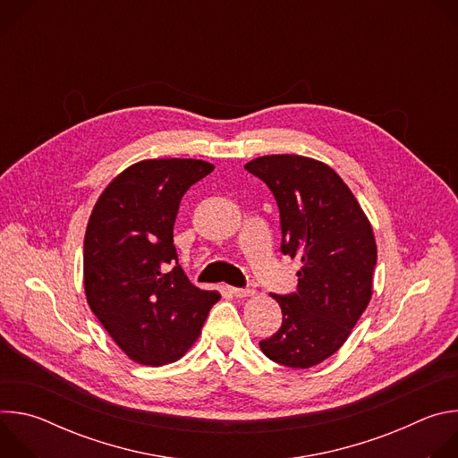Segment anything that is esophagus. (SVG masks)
<instances>
[{
  "instance_id": "esophagus-1",
  "label": "esophagus",
  "mask_w": 458,
  "mask_h": 458,
  "mask_svg": "<svg viewBox=\"0 0 458 458\" xmlns=\"http://www.w3.org/2000/svg\"><path fill=\"white\" fill-rule=\"evenodd\" d=\"M230 292H232L235 297H239V299H242V297H250V295H253V293H255V290H253V288H233V286H230Z\"/></svg>"
}]
</instances>
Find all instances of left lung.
<instances>
[{
    "instance_id": "8db88e82",
    "label": "left lung",
    "mask_w": 458,
    "mask_h": 458,
    "mask_svg": "<svg viewBox=\"0 0 458 458\" xmlns=\"http://www.w3.org/2000/svg\"><path fill=\"white\" fill-rule=\"evenodd\" d=\"M244 168L265 181L281 214V251L299 257L297 292L272 297L283 311L263 353L288 368H311L348 339L371 299L377 244L371 225L346 182L320 161L279 154Z\"/></svg>"
}]
</instances>
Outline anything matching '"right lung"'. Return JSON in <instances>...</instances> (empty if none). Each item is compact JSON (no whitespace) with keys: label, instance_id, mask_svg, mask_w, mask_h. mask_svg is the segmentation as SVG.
I'll return each mask as SVG.
<instances>
[{"label":"right lung","instance_id":"right-lung-1","mask_svg":"<svg viewBox=\"0 0 458 458\" xmlns=\"http://www.w3.org/2000/svg\"><path fill=\"white\" fill-rule=\"evenodd\" d=\"M212 170L201 159L140 161L105 188L89 219L83 246L89 306L114 343L140 364L181 359L221 297L188 281L174 246L182 195Z\"/></svg>","mask_w":458,"mask_h":458}]
</instances>
